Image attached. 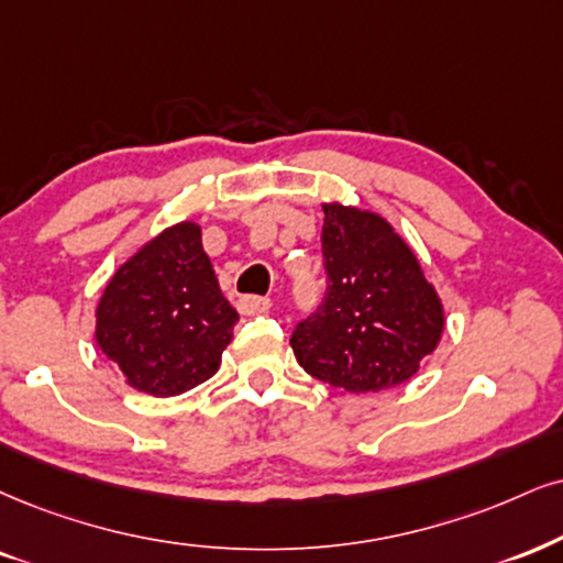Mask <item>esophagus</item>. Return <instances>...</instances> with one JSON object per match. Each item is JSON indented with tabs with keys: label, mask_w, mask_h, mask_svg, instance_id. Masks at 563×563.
Wrapping results in <instances>:
<instances>
[{
	"label": "esophagus",
	"mask_w": 563,
	"mask_h": 563,
	"mask_svg": "<svg viewBox=\"0 0 563 563\" xmlns=\"http://www.w3.org/2000/svg\"><path fill=\"white\" fill-rule=\"evenodd\" d=\"M238 308H240L242 316L268 313V310H271V300H268V297H258V295H245V297H240Z\"/></svg>",
	"instance_id": "34e87169"
}]
</instances>
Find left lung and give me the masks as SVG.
I'll use <instances>...</instances> for the list:
<instances>
[{
	"mask_svg": "<svg viewBox=\"0 0 563 563\" xmlns=\"http://www.w3.org/2000/svg\"><path fill=\"white\" fill-rule=\"evenodd\" d=\"M323 213L325 295L295 325L297 363L352 394L405 384L441 339L439 295L388 221L339 203Z\"/></svg>",
	"mask_w": 563,
	"mask_h": 563,
	"instance_id": "8db88e82",
	"label": "left lung"
}]
</instances>
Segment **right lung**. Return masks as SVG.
<instances>
[{"label": "right lung", "mask_w": 563, "mask_h": 563, "mask_svg": "<svg viewBox=\"0 0 563 563\" xmlns=\"http://www.w3.org/2000/svg\"><path fill=\"white\" fill-rule=\"evenodd\" d=\"M238 321L200 227L183 221L112 276L96 310V342L137 391L175 397L219 371Z\"/></svg>", "instance_id": "obj_1"}]
</instances>
